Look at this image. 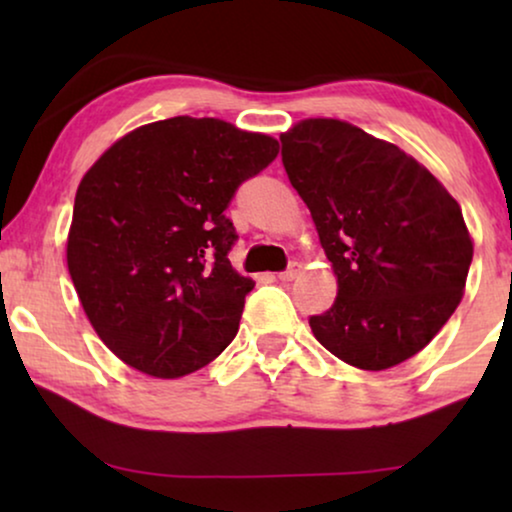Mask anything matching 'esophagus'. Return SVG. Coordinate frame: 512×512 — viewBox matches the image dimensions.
I'll list each match as a JSON object with an SVG mask.
<instances>
[{"instance_id":"obj_1","label":"esophagus","mask_w":512,"mask_h":512,"mask_svg":"<svg viewBox=\"0 0 512 512\" xmlns=\"http://www.w3.org/2000/svg\"><path fill=\"white\" fill-rule=\"evenodd\" d=\"M296 275H298L296 265H289V268H286L284 272H279V279H282V282L286 284V282H293V279H296Z\"/></svg>"}]
</instances>
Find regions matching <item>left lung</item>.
Listing matches in <instances>:
<instances>
[{"label": "left lung", "mask_w": 512, "mask_h": 512, "mask_svg": "<svg viewBox=\"0 0 512 512\" xmlns=\"http://www.w3.org/2000/svg\"><path fill=\"white\" fill-rule=\"evenodd\" d=\"M279 142L338 277L331 310L310 317L314 338L361 370L408 361L464 293L473 244L459 202L415 158L356 125L310 118Z\"/></svg>", "instance_id": "1"}]
</instances>
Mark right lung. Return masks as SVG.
Segmentation results:
<instances>
[{"instance_id":"obj_1","label":"right lung","mask_w":512,"mask_h":512,"mask_svg":"<svg viewBox=\"0 0 512 512\" xmlns=\"http://www.w3.org/2000/svg\"><path fill=\"white\" fill-rule=\"evenodd\" d=\"M277 153L268 135L174 116L118 139L86 172L67 265L118 359L170 380L233 342L254 282L230 265L237 233L226 209Z\"/></svg>"}]
</instances>
